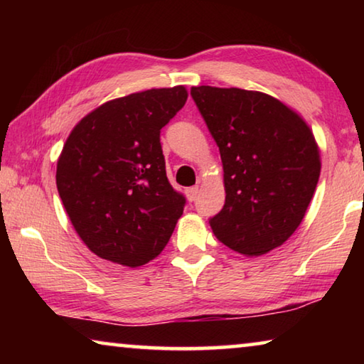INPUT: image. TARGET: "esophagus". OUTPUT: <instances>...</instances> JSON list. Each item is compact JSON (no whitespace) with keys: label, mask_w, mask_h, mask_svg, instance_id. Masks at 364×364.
<instances>
[{"label":"esophagus","mask_w":364,"mask_h":364,"mask_svg":"<svg viewBox=\"0 0 364 364\" xmlns=\"http://www.w3.org/2000/svg\"><path fill=\"white\" fill-rule=\"evenodd\" d=\"M197 194H199V188H197V186H193V188H188V189H186V197H188L189 202L196 200Z\"/></svg>","instance_id":"34e87169"}]
</instances>
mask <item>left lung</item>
Listing matches in <instances>:
<instances>
[{"mask_svg":"<svg viewBox=\"0 0 364 364\" xmlns=\"http://www.w3.org/2000/svg\"><path fill=\"white\" fill-rule=\"evenodd\" d=\"M191 96L217 143L226 199L208 220L220 242L262 255L297 230L321 171L306 123L260 91L193 86Z\"/></svg>","mask_w":364,"mask_h":364,"instance_id":"left-lung-1","label":"left lung"}]
</instances>
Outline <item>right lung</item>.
<instances>
[{
    "label": "right lung",
    "mask_w": 364,
    "mask_h": 364,
    "mask_svg": "<svg viewBox=\"0 0 364 364\" xmlns=\"http://www.w3.org/2000/svg\"><path fill=\"white\" fill-rule=\"evenodd\" d=\"M186 100L184 86L119 97L86 115L67 138L58 191L97 257L134 268L167 245L186 197L167 178L160 130Z\"/></svg>",
    "instance_id": "obj_1"
}]
</instances>
